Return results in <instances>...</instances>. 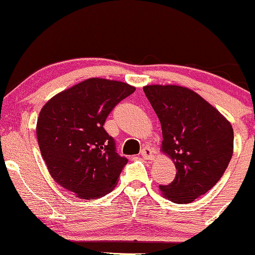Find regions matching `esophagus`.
I'll use <instances>...</instances> for the list:
<instances>
[{"label": "esophagus", "instance_id": "1", "mask_svg": "<svg viewBox=\"0 0 255 255\" xmlns=\"http://www.w3.org/2000/svg\"><path fill=\"white\" fill-rule=\"evenodd\" d=\"M141 156L145 160H151L154 159V150L149 147H144L141 150Z\"/></svg>", "mask_w": 255, "mask_h": 255}]
</instances>
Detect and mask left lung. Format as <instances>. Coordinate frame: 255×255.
Here are the masks:
<instances>
[{
	"mask_svg": "<svg viewBox=\"0 0 255 255\" xmlns=\"http://www.w3.org/2000/svg\"><path fill=\"white\" fill-rule=\"evenodd\" d=\"M145 96L162 130L161 150L173 161L176 177L159 185L174 204H190L222 178L234 153V130L217 108L181 85H145Z\"/></svg>",
	"mask_w": 255,
	"mask_h": 255,
	"instance_id": "obj_1",
	"label": "left lung"
}]
</instances>
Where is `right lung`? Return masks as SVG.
<instances>
[{
	"instance_id": "1",
	"label": "right lung",
	"mask_w": 255,
	"mask_h": 255,
	"mask_svg": "<svg viewBox=\"0 0 255 255\" xmlns=\"http://www.w3.org/2000/svg\"><path fill=\"white\" fill-rule=\"evenodd\" d=\"M128 83L85 79L56 94L37 119V141L53 179L77 197L94 200L114 189L128 159L118 155L104 124L135 91Z\"/></svg>"
}]
</instances>
